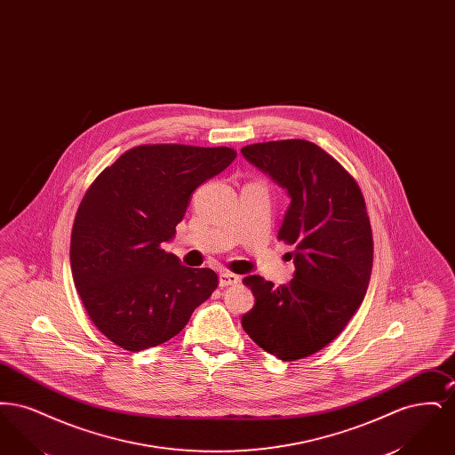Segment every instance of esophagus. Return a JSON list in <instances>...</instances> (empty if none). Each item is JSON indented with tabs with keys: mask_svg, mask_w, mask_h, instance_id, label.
I'll return each instance as SVG.
<instances>
[{
	"mask_svg": "<svg viewBox=\"0 0 455 455\" xmlns=\"http://www.w3.org/2000/svg\"><path fill=\"white\" fill-rule=\"evenodd\" d=\"M240 278L234 273H228V271L220 273V286H230V284H237Z\"/></svg>",
	"mask_w": 455,
	"mask_h": 455,
	"instance_id": "obj_1",
	"label": "esophagus"
}]
</instances>
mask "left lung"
Instances as JSON below:
<instances>
[{
  "label": "left lung",
  "instance_id": "left-lung-1",
  "mask_svg": "<svg viewBox=\"0 0 455 455\" xmlns=\"http://www.w3.org/2000/svg\"><path fill=\"white\" fill-rule=\"evenodd\" d=\"M240 152L286 191L278 238L295 245L288 284L276 288L258 275L243 280L256 303L242 325L264 351L300 360L329 345L365 299L373 262L365 199L343 165L310 141H267Z\"/></svg>",
  "mask_w": 455,
  "mask_h": 455
}]
</instances>
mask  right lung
Listing matches in <instances>:
<instances>
[{"mask_svg":"<svg viewBox=\"0 0 455 455\" xmlns=\"http://www.w3.org/2000/svg\"><path fill=\"white\" fill-rule=\"evenodd\" d=\"M235 156L227 147L143 145L88 188L71 232V273L90 319L117 347L141 351L169 341L215 291L213 269L182 266L162 245L196 189Z\"/></svg>","mask_w":455,"mask_h":455,"instance_id":"right-lung-1","label":"right lung"}]
</instances>
